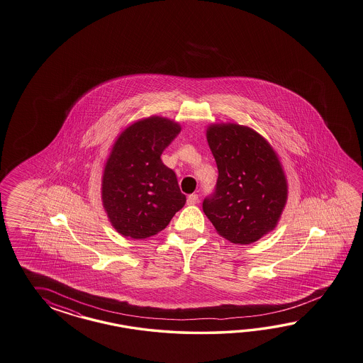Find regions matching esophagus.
<instances>
[{
    "label": "esophagus",
    "mask_w": 363,
    "mask_h": 363,
    "mask_svg": "<svg viewBox=\"0 0 363 363\" xmlns=\"http://www.w3.org/2000/svg\"><path fill=\"white\" fill-rule=\"evenodd\" d=\"M198 201H199V198L196 194H190L187 196V204H190V206L198 203Z\"/></svg>",
    "instance_id": "esophagus-1"
}]
</instances>
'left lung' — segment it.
Here are the masks:
<instances>
[{"label":"left lung","instance_id":"obj_1","mask_svg":"<svg viewBox=\"0 0 363 363\" xmlns=\"http://www.w3.org/2000/svg\"><path fill=\"white\" fill-rule=\"evenodd\" d=\"M207 142L219 170L203 211L221 238L252 244L274 230L287 202L281 160L264 136L236 123H213Z\"/></svg>","mask_w":363,"mask_h":363}]
</instances>
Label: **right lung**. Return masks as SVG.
<instances>
[{
	"instance_id": "add662e5",
	"label": "right lung",
	"mask_w": 363,
	"mask_h": 363,
	"mask_svg": "<svg viewBox=\"0 0 363 363\" xmlns=\"http://www.w3.org/2000/svg\"><path fill=\"white\" fill-rule=\"evenodd\" d=\"M181 124L153 116L125 127L116 138L102 174V204L118 233L147 239L167 228L186 203L176 173L161 153Z\"/></svg>"
}]
</instances>
